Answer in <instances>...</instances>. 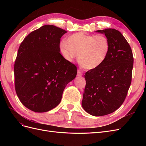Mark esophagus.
I'll list each match as a JSON object with an SVG mask.
<instances>
[{"mask_svg":"<svg viewBox=\"0 0 146 146\" xmlns=\"http://www.w3.org/2000/svg\"><path fill=\"white\" fill-rule=\"evenodd\" d=\"M83 75V73L80 71V70H78V72H77V76H81Z\"/></svg>","mask_w":146,"mask_h":146,"instance_id":"34e87169","label":"esophagus"}]
</instances>
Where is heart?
<instances>
[{
  "label": "heart",
  "instance_id": "obj_1",
  "mask_svg": "<svg viewBox=\"0 0 146 146\" xmlns=\"http://www.w3.org/2000/svg\"><path fill=\"white\" fill-rule=\"evenodd\" d=\"M108 38L102 35H88L78 32L70 35L67 41L60 44V52L63 58L72 62L77 58L86 69H94L102 64L110 52Z\"/></svg>",
  "mask_w": 146,
  "mask_h": 146
}]
</instances>
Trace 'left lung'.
Masks as SVG:
<instances>
[{
    "label": "left lung",
    "instance_id": "obj_1",
    "mask_svg": "<svg viewBox=\"0 0 146 146\" xmlns=\"http://www.w3.org/2000/svg\"><path fill=\"white\" fill-rule=\"evenodd\" d=\"M96 32L108 38L110 52L102 64L85 73L82 105L91 115L101 116L115 111L124 102L131 82L133 56L129 44L118 30Z\"/></svg>",
    "mask_w": 146,
    "mask_h": 146
}]
</instances>
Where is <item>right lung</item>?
I'll list each match as a JSON object with an SVG mask.
<instances>
[{
    "mask_svg": "<svg viewBox=\"0 0 146 146\" xmlns=\"http://www.w3.org/2000/svg\"><path fill=\"white\" fill-rule=\"evenodd\" d=\"M66 30L45 25L21 42L14 65L15 90L21 103L33 111H50L61 102L67 84L76 78V66L60 52Z\"/></svg>",
    "mask_w": 146,
    "mask_h": 146,
    "instance_id": "add662e5",
    "label": "right lung"
}]
</instances>
